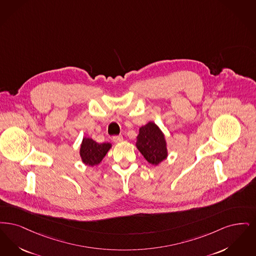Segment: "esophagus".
<instances>
[{"instance_id":"34e87169","label":"esophagus","mask_w":256,"mask_h":256,"mask_svg":"<svg viewBox=\"0 0 256 256\" xmlns=\"http://www.w3.org/2000/svg\"><path fill=\"white\" fill-rule=\"evenodd\" d=\"M112 140L116 142V144H118V142H122L123 140V138L122 136H114L112 138Z\"/></svg>"}]
</instances>
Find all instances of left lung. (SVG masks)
Segmentation results:
<instances>
[{"label":"left lung","instance_id":"8db88e82","mask_svg":"<svg viewBox=\"0 0 256 256\" xmlns=\"http://www.w3.org/2000/svg\"><path fill=\"white\" fill-rule=\"evenodd\" d=\"M136 140L138 150L150 164L156 166L166 160L168 150L166 136L156 123L149 122L142 126Z\"/></svg>","mask_w":256,"mask_h":256}]
</instances>
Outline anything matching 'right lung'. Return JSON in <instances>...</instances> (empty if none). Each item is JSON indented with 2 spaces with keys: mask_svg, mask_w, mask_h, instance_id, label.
Listing matches in <instances>:
<instances>
[{
  "mask_svg": "<svg viewBox=\"0 0 256 256\" xmlns=\"http://www.w3.org/2000/svg\"><path fill=\"white\" fill-rule=\"evenodd\" d=\"M111 148L112 144L109 142L98 144L92 138L84 136L82 138L79 150L81 162L88 166H98Z\"/></svg>",
  "mask_w": 256,
  "mask_h": 256,
  "instance_id": "right-lung-1",
  "label": "right lung"
}]
</instances>
